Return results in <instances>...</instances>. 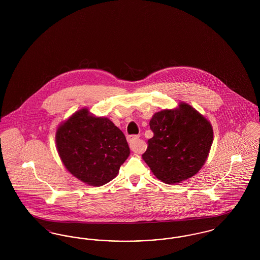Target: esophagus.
<instances>
[{
    "label": "esophagus",
    "instance_id": "34e87169",
    "mask_svg": "<svg viewBox=\"0 0 260 260\" xmlns=\"http://www.w3.org/2000/svg\"><path fill=\"white\" fill-rule=\"evenodd\" d=\"M127 141L129 143V147L131 149L136 152V153H140L142 152V143L139 140V137L137 136H131L127 137Z\"/></svg>",
    "mask_w": 260,
    "mask_h": 260
}]
</instances>
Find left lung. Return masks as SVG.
I'll list each match as a JSON object with an SVG mask.
<instances>
[{
  "label": "left lung",
  "instance_id": "obj_1",
  "mask_svg": "<svg viewBox=\"0 0 260 260\" xmlns=\"http://www.w3.org/2000/svg\"><path fill=\"white\" fill-rule=\"evenodd\" d=\"M154 136L142 159L164 183L175 184L198 173L213 141L210 121L185 102L156 112L150 120Z\"/></svg>",
  "mask_w": 260,
  "mask_h": 260
}]
</instances>
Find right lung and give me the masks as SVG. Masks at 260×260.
<instances>
[{
    "instance_id": "obj_1",
    "label": "right lung",
    "mask_w": 260,
    "mask_h": 260,
    "mask_svg": "<svg viewBox=\"0 0 260 260\" xmlns=\"http://www.w3.org/2000/svg\"><path fill=\"white\" fill-rule=\"evenodd\" d=\"M58 155L66 170L89 186L114 179L129 156L123 132L108 118L82 108L58 125L55 133Z\"/></svg>"
}]
</instances>
